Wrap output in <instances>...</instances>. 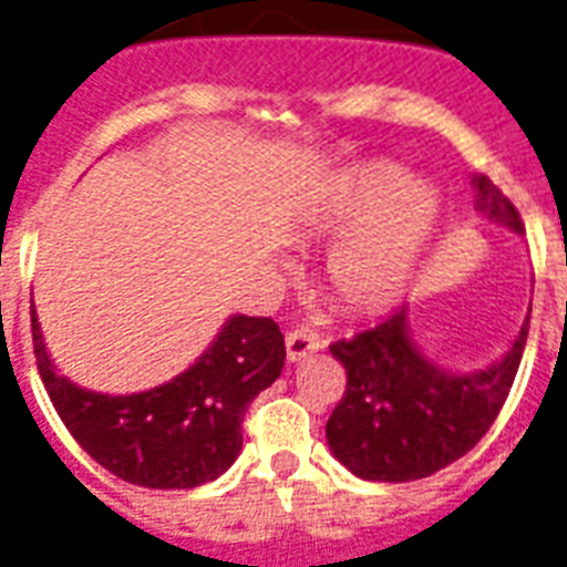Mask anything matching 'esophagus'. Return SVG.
Here are the masks:
<instances>
[{
    "label": "esophagus",
    "instance_id": "obj_1",
    "mask_svg": "<svg viewBox=\"0 0 567 567\" xmlns=\"http://www.w3.org/2000/svg\"><path fill=\"white\" fill-rule=\"evenodd\" d=\"M322 349V337L307 328H296V331L287 333V358L292 363L305 361L307 354H313Z\"/></svg>",
    "mask_w": 567,
    "mask_h": 567
}]
</instances>
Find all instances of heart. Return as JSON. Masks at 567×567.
Returning <instances> with one entry per match:
<instances>
[{
    "mask_svg": "<svg viewBox=\"0 0 567 567\" xmlns=\"http://www.w3.org/2000/svg\"><path fill=\"white\" fill-rule=\"evenodd\" d=\"M443 213L434 183L402 165L370 162L337 179L319 227L343 234L328 257V287L352 313H379L396 301L423 262Z\"/></svg>",
    "mask_w": 567,
    "mask_h": 567,
    "instance_id": "heart-1",
    "label": "heart"
}]
</instances>
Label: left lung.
I'll use <instances>...</instances> for the list:
<instances>
[{
    "instance_id": "1",
    "label": "left lung",
    "mask_w": 567,
    "mask_h": 567,
    "mask_svg": "<svg viewBox=\"0 0 567 567\" xmlns=\"http://www.w3.org/2000/svg\"><path fill=\"white\" fill-rule=\"evenodd\" d=\"M476 209L488 221L524 234V221L488 177L476 174ZM529 331H520L497 363L476 372H450L416 349L408 310H396L331 354L346 367V393L324 425L333 458L370 482H414L471 452L497 420Z\"/></svg>"
}]
</instances>
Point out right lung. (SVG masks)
I'll return each mask as SVG.
<instances>
[{"label": "right lung", "mask_w": 567, "mask_h": 567, "mask_svg": "<svg viewBox=\"0 0 567 567\" xmlns=\"http://www.w3.org/2000/svg\"><path fill=\"white\" fill-rule=\"evenodd\" d=\"M38 372L79 446L142 488H197L218 480L243 450V416L275 384L287 346L275 319L230 316L200 358L159 388L112 396L61 375L32 310Z\"/></svg>", "instance_id": "obj_1"}]
</instances>
